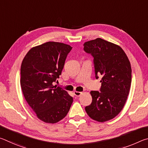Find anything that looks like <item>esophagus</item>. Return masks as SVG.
Returning <instances> with one entry per match:
<instances>
[{
    "mask_svg": "<svg viewBox=\"0 0 148 148\" xmlns=\"http://www.w3.org/2000/svg\"><path fill=\"white\" fill-rule=\"evenodd\" d=\"M74 93L76 97H79L80 95H82V94H83L82 93V92H79V91H74Z\"/></svg>",
    "mask_w": 148,
    "mask_h": 148,
    "instance_id": "esophagus-1",
    "label": "esophagus"
}]
</instances>
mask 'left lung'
<instances>
[{
    "label": "left lung",
    "mask_w": 148,
    "mask_h": 148,
    "mask_svg": "<svg viewBox=\"0 0 148 148\" xmlns=\"http://www.w3.org/2000/svg\"><path fill=\"white\" fill-rule=\"evenodd\" d=\"M84 49L94 57L96 78L102 77L101 92H90L92 102L85 109L95 121H109L120 113L127 101L131 85V63L121 47L102 38L85 42Z\"/></svg>",
    "instance_id": "left-lung-1"
}]
</instances>
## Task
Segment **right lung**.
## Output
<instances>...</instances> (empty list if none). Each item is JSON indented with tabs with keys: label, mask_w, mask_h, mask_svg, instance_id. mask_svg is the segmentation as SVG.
I'll return each mask as SVG.
<instances>
[{
	"label": "right lung",
	"mask_w": 148,
	"mask_h": 148,
	"mask_svg": "<svg viewBox=\"0 0 148 148\" xmlns=\"http://www.w3.org/2000/svg\"><path fill=\"white\" fill-rule=\"evenodd\" d=\"M72 47L47 42L27 52L21 66L20 84L27 103L37 117L47 123H56L66 116L73 98L53 86L63 69Z\"/></svg>",
	"instance_id": "add662e5"
}]
</instances>
